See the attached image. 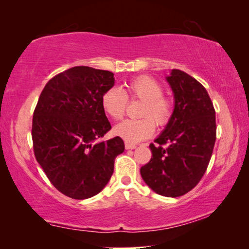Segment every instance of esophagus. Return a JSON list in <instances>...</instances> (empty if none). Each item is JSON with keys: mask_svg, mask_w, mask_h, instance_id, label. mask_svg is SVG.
<instances>
[{"mask_svg": "<svg viewBox=\"0 0 249 249\" xmlns=\"http://www.w3.org/2000/svg\"><path fill=\"white\" fill-rule=\"evenodd\" d=\"M125 148L126 149H135L136 148V145L129 144V142H125Z\"/></svg>", "mask_w": 249, "mask_h": 249, "instance_id": "34e87169", "label": "esophagus"}]
</instances>
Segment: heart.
I'll return each mask as SVG.
<instances>
[{
  "label": "heart",
  "mask_w": 249,
  "mask_h": 249,
  "mask_svg": "<svg viewBox=\"0 0 249 249\" xmlns=\"http://www.w3.org/2000/svg\"><path fill=\"white\" fill-rule=\"evenodd\" d=\"M129 100L144 102L141 120H127L115 126L114 133L126 142L136 144L149 138L155 132V125L163 127L174 114V101L163 95V88L149 75H141L126 84L123 91L119 87H111L104 91L101 104L104 112L114 121L124 117Z\"/></svg>",
  "instance_id": "1"
}]
</instances>
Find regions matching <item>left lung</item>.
<instances>
[{"instance_id": "1", "label": "left lung", "mask_w": 249, "mask_h": 249, "mask_svg": "<svg viewBox=\"0 0 249 249\" xmlns=\"http://www.w3.org/2000/svg\"><path fill=\"white\" fill-rule=\"evenodd\" d=\"M167 81L175 94L174 114L149 145L151 158L141 175L156 193L177 197L205 174L216 140L215 109L205 88L184 71L174 69Z\"/></svg>"}]
</instances>
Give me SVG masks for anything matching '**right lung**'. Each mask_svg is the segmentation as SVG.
<instances>
[{
  "label": "right lung",
  "instance_id": "add662e5",
  "mask_svg": "<svg viewBox=\"0 0 249 249\" xmlns=\"http://www.w3.org/2000/svg\"><path fill=\"white\" fill-rule=\"evenodd\" d=\"M113 86L111 71L73 67L49 80L34 111L36 160L53 187L71 199H89L102 191L116 156L124 151L119 136L98 142L111 129L101 98Z\"/></svg>",
  "mask_w": 249,
  "mask_h": 249
}]
</instances>
